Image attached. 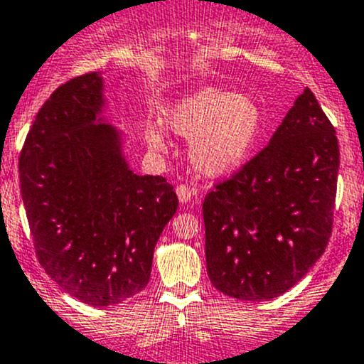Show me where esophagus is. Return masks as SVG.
I'll use <instances>...</instances> for the list:
<instances>
[{"mask_svg": "<svg viewBox=\"0 0 364 364\" xmlns=\"http://www.w3.org/2000/svg\"><path fill=\"white\" fill-rule=\"evenodd\" d=\"M176 193H178L179 202H183V204H186V202H188L190 198H192L193 190L190 188L188 185H178V186H176Z\"/></svg>", "mask_w": 364, "mask_h": 364, "instance_id": "esophagus-1", "label": "esophagus"}]
</instances>
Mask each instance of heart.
Returning a JSON list of instances; mask_svg holds the SVG:
<instances>
[{"label":"heart","mask_w":364,"mask_h":364,"mask_svg":"<svg viewBox=\"0 0 364 364\" xmlns=\"http://www.w3.org/2000/svg\"><path fill=\"white\" fill-rule=\"evenodd\" d=\"M262 122L255 101L216 87L181 99L166 117L172 132L192 137L190 160L205 176L227 174L239 167L262 131ZM148 141L153 148L164 146L159 132H151Z\"/></svg>","instance_id":"heart-1"}]
</instances>
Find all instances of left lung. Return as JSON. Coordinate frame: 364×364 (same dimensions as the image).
Returning a JSON list of instances; mask_svg holds the SVG:
<instances>
[{"label":"left lung","mask_w":364,"mask_h":364,"mask_svg":"<svg viewBox=\"0 0 364 364\" xmlns=\"http://www.w3.org/2000/svg\"><path fill=\"white\" fill-rule=\"evenodd\" d=\"M338 166L335 127L305 89L270 143L205 195L214 288L246 301L293 288L331 237Z\"/></svg>","instance_id":"left-lung-1"}]
</instances>
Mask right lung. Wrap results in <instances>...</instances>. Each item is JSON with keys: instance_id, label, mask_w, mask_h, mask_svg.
Listing matches in <instances>:
<instances>
[{"instance_id": "right-lung-1", "label": "right lung", "mask_w": 364, "mask_h": 364, "mask_svg": "<svg viewBox=\"0 0 364 364\" xmlns=\"http://www.w3.org/2000/svg\"><path fill=\"white\" fill-rule=\"evenodd\" d=\"M102 78L76 76L52 92L18 159L38 262L94 307L122 304L150 281L153 250L178 209L162 176H137L112 125L99 124Z\"/></svg>"}]
</instances>
